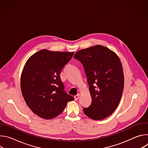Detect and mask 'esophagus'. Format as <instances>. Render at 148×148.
Instances as JSON below:
<instances>
[{
  "label": "esophagus",
  "mask_w": 148,
  "mask_h": 148,
  "mask_svg": "<svg viewBox=\"0 0 148 148\" xmlns=\"http://www.w3.org/2000/svg\"><path fill=\"white\" fill-rule=\"evenodd\" d=\"M79 98V94H78L77 95H76L74 96V98H75V101H77Z\"/></svg>",
  "instance_id": "34e87169"
}]
</instances>
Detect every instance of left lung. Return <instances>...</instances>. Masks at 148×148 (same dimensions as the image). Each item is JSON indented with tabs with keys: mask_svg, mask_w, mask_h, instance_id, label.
Wrapping results in <instances>:
<instances>
[{
	"mask_svg": "<svg viewBox=\"0 0 148 148\" xmlns=\"http://www.w3.org/2000/svg\"><path fill=\"white\" fill-rule=\"evenodd\" d=\"M74 58L85 70L92 102L83 111L89 118L101 120L114 112L120 102L124 76L118 56L107 47L97 45L78 51Z\"/></svg>",
	"mask_w": 148,
	"mask_h": 148,
	"instance_id": "left-lung-1",
	"label": "left lung"
}]
</instances>
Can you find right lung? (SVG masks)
<instances>
[{"instance_id":"add662e5","label":"right lung","mask_w":148,"mask_h":148,"mask_svg":"<svg viewBox=\"0 0 148 148\" xmlns=\"http://www.w3.org/2000/svg\"><path fill=\"white\" fill-rule=\"evenodd\" d=\"M74 54L43 49L26 62L21 75V90L27 106L40 118L56 117L69 101L74 99L64 90L60 75Z\"/></svg>"}]
</instances>
